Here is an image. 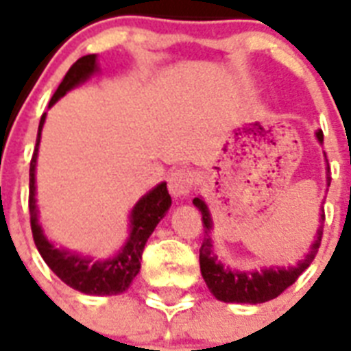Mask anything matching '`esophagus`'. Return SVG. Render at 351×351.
Returning <instances> with one entry per match:
<instances>
[{
	"instance_id": "obj_1",
	"label": "esophagus",
	"mask_w": 351,
	"mask_h": 351,
	"mask_svg": "<svg viewBox=\"0 0 351 351\" xmlns=\"http://www.w3.org/2000/svg\"><path fill=\"white\" fill-rule=\"evenodd\" d=\"M195 186V175L189 169H176L169 176V193L175 198H184Z\"/></svg>"
}]
</instances>
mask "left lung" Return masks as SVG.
Returning a JSON list of instances; mask_svg holds the SVG:
<instances>
[{
    "mask_svg": "<svg viewBox=\"0 0 351 351\" xmlns=\"http://www.w3.org/2000/svg\"><path fill=\"white\" fill-rule=\"evenodd\" d=\"M317 140L322 143V131L315 132ZM330 173V167H328ZM328 186L332 182V176H326ZM195 208L202 213V224H204V242L200 247V271L202 277L208 284L209 291L222 302H237V304H261L267 300L277 299L278 295L282 293L284 289L289 288L291 284L300 277V273L308 269L313 258H315L319 245L322 239V226L317 230V237L311 244L308 255L299 261L297 266L289 267H264L258 271H239V269H231L224 267V264L219 261V256L213 250V242L209 237V231L213 228V220L209 213L208 206L202 198H193ZM322 222H324V211L321 215Z\"/></svg>",
    "mask_w": 351,
    "mask_h": 351,
    "instance_id": "1",
    "label": "left lung"
}]
</instances>
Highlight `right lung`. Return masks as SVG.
Segmentation results:
<instances>
[{
  "label": "right lung",
  "instance_id": "obj_1",
  "mask_svg": "<svg viewBox=\"0 0 351 351\" xmlns=\"http://www.w3.org/2000/svg\"><path fill=\"white\" fill-rule=\"evenodd\" d=\"M98 71L96 54H87L80 58L73 67L69 69L65 78L56 89L54 96L49 101V107L56 104L69 90L80 85L82 82L93 76ZM45 112L38 127L36 149L30 160V193H29V211H30V230L34 237V244L47 262V266L62 278L63 282L73 289H78L87 295H118L123 293L131 286L132 278L140 271L145 242L154 231L156 224L164 219L167 209L171 208V197L167 193V184L162 182L143 195L131 211V233L125 245L118 251V255L106 261H95L93 256H84L73 251L56 247L47 239L40 222H38V206H36V160H38V145H40L41 129L45 123Z\"/></svg>",
  "mask_w": 351,
  "mask_h": 351
}]
</instances>
